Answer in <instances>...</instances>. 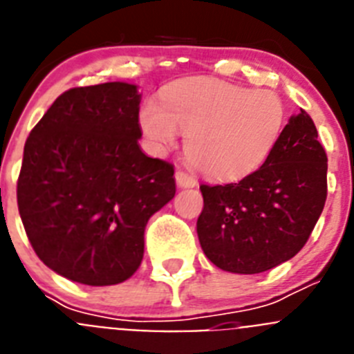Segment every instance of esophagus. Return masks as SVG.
I'll return each mask as SVG.
<instances>
[{"mask_svg": "<svg viewBox=\"0 0 354 354\" xmlns=\"http://www.w3.org/2000/svg\"><path fill=\"white\" fill-rule=\"evenodd\" d=\"M175 183L179 187H195L196 186V179L193 175L186 174L183 170H177L175 171Z\"/></svg>", "mask_w": 354, "mask_h": 354, "instance_id": "34e87169", "label": "esophagus"}]
</instances>
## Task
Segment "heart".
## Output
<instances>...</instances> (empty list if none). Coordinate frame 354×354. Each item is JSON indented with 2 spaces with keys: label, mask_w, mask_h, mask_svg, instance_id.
Segmentation results:
<instances>
[{
  "label": "heart",
  "mask_w": 354,
  "mask_h": 354,
  "mask_svg": "<svg viewBox=\"0 0 354 354\" xmlns=\"http://www.w3.org/2000/svg\"><path fill=\"white\" fill-rule=\"evenodd\" d=\"M140 124L159 150L184 134V152L196 170L216 180H236L270 158L286 124V106L271 90L186 80L162 90L161 106L145 102Z\"/></svg>",
  "instance_id": "1"
}]
</instances>
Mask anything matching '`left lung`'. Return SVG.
<instances>
[{
  "label": "left lung",
  "instance_id": "obj_1",
  "mask_svg": "<svg viewBox=\"0 0 354 354\" xmlns=\"http://www.w3.org/2000/svg\"><path fill=\"white\" fill-rule=\"evenodd\" d=\"M328 158L306 111L289 118L273 152L239 183L202 184L200 246L220 270L255 274L292 259L326 202Z\"/></svg>",
  "mask_w": 354,
  "mask_h": 354
}]
</instances>
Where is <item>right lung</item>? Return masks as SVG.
Wrapping results in <instances>:
<instances>
[{
    "instance_id": "obj_1",
    "label": "right lung",
    "mask_w": 354,
    "mask_h": 354,
    "mask_svg": "<svg viewBox=\"0 0 354 354\" xmlns=\"http://www.w3.org/2000/svg\"><path fill=\"white\" fill-rule=\"evenodd\" d=\"M136 84L62 93L31 129L17 205L31 246L55 273L115 286L138 270L149 218L175 196L174 165L142 152Z\"/></svg>"
}]
</instances>
